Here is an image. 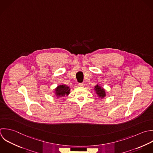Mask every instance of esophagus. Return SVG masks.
<instances>
[{
    "mask_svg": "<svg viewBox=\"0 0 153 153\" xmlns=\"http://www.w3.org/2000/svg\"><path fill=\"white\" fill-rule=\"evenodd\" d=\"M79 86L80 87H83L85 86V84L83 83H79Z\"/></svg>",
    "mask_w": 153,
    "mask_h": 153,
    "instance_id": "34e87169",
    "label": "esophagus"
}]
</instances>
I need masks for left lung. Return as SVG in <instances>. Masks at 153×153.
Returning <instances> with one entry per match:
<instances>
[{"instance_id":"1","label":"left lung","mask_w":153,"mask_h":153,"mask_svg":"<svg viewBox=\"0 0 153 153\" xmlns=\"http://www.w3.org/2000/svg\"><path fill=\"white\" fill-rule=\"evenodd\" d=\"M94 89L96 91L97 95L99 97V98H104L106 96V93H105V89L103 88H101L100 85H97L95 86Z\"/></svg>"}]
</instances>
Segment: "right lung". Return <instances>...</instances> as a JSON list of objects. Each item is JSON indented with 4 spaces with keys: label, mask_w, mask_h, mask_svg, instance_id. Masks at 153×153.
<instances>
[{
    "label": "right lung",
    "mask_w": 153,
    "mask_h": 153,
    "mask_svg": "<svg viewBox=\"0 0 153 153\" xmlns=\"http://www.w3.org/2000/svg\"><path fill=\"white\" fill-rule=\"evenodd\" d=\"M70 88L65 85H59L55 89V94L57 97H62L65 95H68L70 94Z\"/></svg>",
    "instance_id": "right-lung-1"
}]
</instances>
